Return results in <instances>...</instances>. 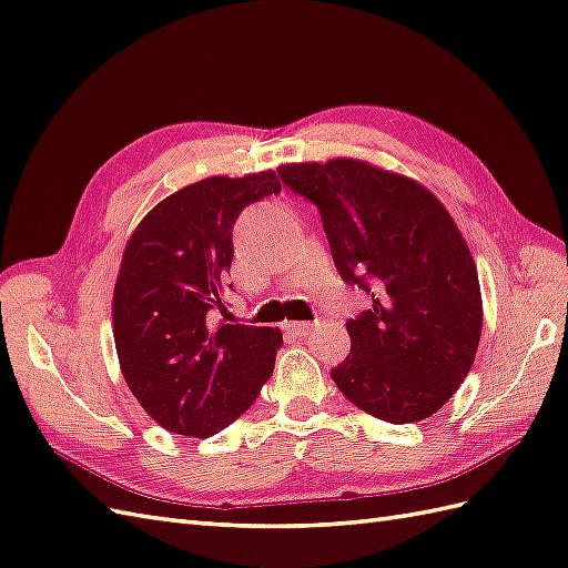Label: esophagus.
Here are the masks:
<instances>
[{
    "label": "esophagus",
    "instance_id": "1",
    "mask_svg": "<svg viewBox=\"0 0 568 568\" xmlns=\"http://www.w3.org/2000/svg\"><path fill=\"white\" fill-rule=\"evenodd\" d=\"M286 327L292 329L294 335H308V332H313V329H315V325H313V323H288Z\"/></svg>",
    "mask_w": 568,
    "mask_h": 568
}]
</instances>
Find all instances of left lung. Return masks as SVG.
Segmentation results:
<instances>
[{"label": "left lung", "mask_w": 568, "mask_h": 568, "mask_svg": "<svg viewBox=\"0 0 568 568\" xmlns=\"http://www.w3.org/2000/svg\"><path fill=\"white\" fill-rule=\"evenodd\" d=\"M323 219L339 276L371 296L347 321L352 352L329 371L373 417H432L473 368L481 335L475 260L453 216L417 180L356 159L280 165Z\"/></svg>", "instance_id": "8db88e82"}]
</instances>
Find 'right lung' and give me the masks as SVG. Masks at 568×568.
Segmentation results:
<instances>
[{
  "instance_id": "obj_1",
  "label": "right lung",
  "mask_w": 568,
  "mask_h": 568,
  "mask_svg": "<svg viewBox=\"0 0 568 568\" xmlns=\"http://www.w3.org/2000/svg\"><path fill=\"white\" fill-rule=\"evenodd\" d=\"M280 192L274 171L204 178L161 200L124 245L113 292L120 371L165 432L219 434L272 376L282 332L214 325L212 313L224 306L239 214Z\"/></svg>"
}]
</instances>
